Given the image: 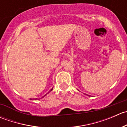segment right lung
Returning a JSON list of instances; mask_svg holds the SVG:
<instances>
[{"label":"right lung","mask_w":127,"mask_h":127,"mask_svg":"<svg viewBox=\"0 0 127 127\" xmlns=\"http://www.w3.org/2000/svg\"><path fill=\"white\" fill-rule=\"evenodd\" d=\"M52 90H53V88H52V89H51V90H50V91H49V92H48V93H47V94H48V93H50V92H51V91H52ZM47 94H45V95H47ZM45 95H44V96H43V97H44V96H45ZM43 97H42V98H43ZM37 99V98H36V99H35V100H36V99Z\"/></svg>","instance_id":"add662e5"}]
</instances>
